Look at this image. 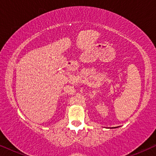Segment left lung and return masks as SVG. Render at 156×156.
I'll return each instance as SVG.
<instances>
[{
    "instance_id": "1",
    "label": "left lung",
    "mask_w": 156,
    "mask_h": 156,
    "mask_svg": "<svg viewBox=\"0 0 156 156\" xmlns=\"http://www.w3.org/2000/svg\"><path fill=\"white\" fill-rule=\"evenodd\" d=\"M112 129H113V128H112Z\"/></svg>"
}]
</instances>
